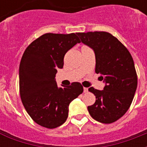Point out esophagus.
<instances>
[{
    "label": "esophagus",
    "instance_id": "obj_1",
    "mask_svg": "<svg viewBox=\"0 0 147 147\" xmlns=\"http://www.w3.org/2000/svg\"><path fill=\"white\" fill-rule=\"evenodd\" d=\"M88 92V88H84V92L87 93Z\"/></svg>",
    "mask_w": 147,
    "mask_h": 147
}]
</instances>
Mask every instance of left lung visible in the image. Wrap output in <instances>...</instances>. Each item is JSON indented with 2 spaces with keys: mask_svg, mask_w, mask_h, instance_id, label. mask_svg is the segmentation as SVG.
<instances>
[{
  "mask_svg": "<svg viewBox=\"0 0 147 147\" xmlns=\"http://www.w3.org/2000/svg\"><path fill=\"white\" fill-rule=\"evenodd\" d=\"M81 42L96 55V73L105 82L103 90L88 91L96 96V102L88 107L96 121L110 124L117 121L130 107L137 88V74L130 52L118 39L107 32L78 33Z\"/></svg>",
  "mask_w": 147,
  "mask_h": 147,
  "instance_id": "8db88e82",
  "label": "left lung"
}]
</instances>
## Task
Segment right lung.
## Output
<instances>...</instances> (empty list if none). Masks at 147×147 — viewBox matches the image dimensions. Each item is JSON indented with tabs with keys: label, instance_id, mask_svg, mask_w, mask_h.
Masks as SVG:
<instances>
[{
	"label": "right lung",
	"instance_id": "obj_1",
	"mask_svg": "<svg viewBox=\"0 0 147 147\" xmlns=\"http://www.w3.org/2000/svg\"><path fill=\"white\" fill-rule=\"evenodd\" d=\"M81 42L76 34L48 33L26 48L19 65V92L26 112L37 124L55 128L66 121L69 105L83 92L79 82L59 88L58 69L63 67L64 55Z\"/></svg>",
	"mask_w": 147,
	"mask_h": 147
}]
</instances>
